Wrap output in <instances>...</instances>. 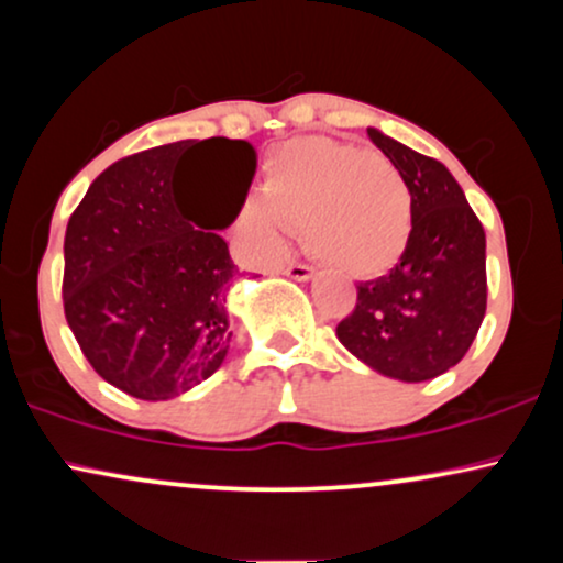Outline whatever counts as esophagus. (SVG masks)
Instances as JSON below:
<instances>
[{
  "label": "esophagus",
  "instance_id": "esophagus-1",
  "mask_svg": "<svg viewBox=\"0 0 563 563\" xmlns=\"http://www.w3.org/2000/svg\"><path fill=\"white\" fill-rule=\"evenodd\" d=\"M283 273H286L288 277H294V280H309L312 277L314 269L309 267V264H301V262H290L283 267Z\"/></svg>",
  "mask_w": 563,
  "mask_h": 563
}]
</instances>
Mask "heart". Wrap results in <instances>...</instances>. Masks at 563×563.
I'll return each instance as SVG.
<instances>
[{
    "label": "heart",
    "mask_w": 563,
    "mask_h": 563,
    "mask_svg": "<svg viewBox=\"0 0 563 563\" xmlns=\"http://www.w3.org/2000/svg\"><path fill=\"white\" fill-rule=\"evenodd\" d=\"M241 228L264 251L307 230L309 251L328 267L376 277L410 245L412 196L380 153L328 137L294 140L267 161L262 198L243 206Z\"/></svg>",
    "instance_id": "obj_1"
}]
</instances>
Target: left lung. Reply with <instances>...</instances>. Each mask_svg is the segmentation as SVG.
<instances>
[{
    "label": "left lung",
    "instance_id": "1",
    "mask_svg": "<svg viewBox=\"0 0 563 563\" xmlns=\"http://www.w3.org/2000/svg\"><path fill=\"white\" fill-rule=\"evenodd\" d=\"M412 196V235L389 275L357 286V303L335 325L349 352L399 380L442 376L466 357L487 309L482 222L437 158L367 129Z\"/></svg>",
    "mask_w": 563,
    "mask_h": 563
}]
</instances>
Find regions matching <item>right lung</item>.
<instances>
[{"instance_id":"add662e5","label":"right lung","mask_w":563,"mask_h":563,"mask_svg":"<svg viewBox=\"0 0 563 563\" xmlns=\"http://www.w3.org/2000/svg\"><path fill=\"white\" fill-rule=\"evenodd\" d=\"M192 150L220 169L185 207L178 166ZM254 172L249 142L183 140L115 161L89 185L66 228L63 309L84 357L115 389L158 402L224 363L238 267L214 230L238 217Z\"/></svg>"}]
</instances>
